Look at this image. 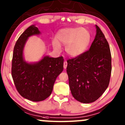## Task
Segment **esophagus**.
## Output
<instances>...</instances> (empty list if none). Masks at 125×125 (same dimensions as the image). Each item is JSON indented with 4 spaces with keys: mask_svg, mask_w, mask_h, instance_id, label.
Here are the masks:
<instances>
[{
    "mask_svg": "<svg viewBox=\"0 0 125 125\" xmlns=\"http://www.w3.org/2000/svg\"><path fill=\"white\" fill-rule=\"evenodd\" d=\"M67 63L66 61H64V63H63V67L64 69H66L67 67Z\"/></svg>",
    "mask_w": 125,
    "mask_h": 125,
    "instance_id": "1",
    "label": "esophagus"
}]
</instances>
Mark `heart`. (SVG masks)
Listing matches in <instances>:
<instances>
[{
  "mask_svg": "<svg viewBox=\"0 0 125 125\" xmlns=\"http://www.w3.org/2000/svg\"><path fill=\"white\" fill-rule=\"evenodd\" d=\"M56 38L53 41V46L58 51L61 50L59 42L65 46V51L72 57L84 53L90 45L92 36L86 29L82 28H64L59 31Z\"/></svg>",
  "mask_w": 125,
  "mask_h": 125,
  "instance_id": "obj_1",
  "label": "heart"
}]
</instances>
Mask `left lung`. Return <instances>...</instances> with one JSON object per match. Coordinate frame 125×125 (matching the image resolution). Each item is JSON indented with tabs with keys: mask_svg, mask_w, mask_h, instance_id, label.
Masks as SVG:
<instances>
[{
	"mask_svg": "<svg viewBox=\"0 0 125 125\" xmlns=\"http://www.w3.org/2000/svg\"><path fill=\"white\" fill-rule=\"evenodd\" d=\"M89 51L67 61L72 94L77 101L89 104L98 99L109 86L111 75L109 45L100 28Z\"/></svg>",
	"mask_w": 125,
	"mask_h": 125,
	"instance_id": "8db88e82",
	"label": "left lung"
}]
</instances>
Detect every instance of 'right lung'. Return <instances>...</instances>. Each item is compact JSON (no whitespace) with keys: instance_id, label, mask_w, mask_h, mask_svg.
Wrapping results in <instances>:
<instances>
[{"instance_id":"obj_1","label":"right lung","mask_w":125,"mask_h":125,"mask_svg":"<svg viewBox=\"0 0 125 125\" xmlns=\"http://www.w3.org/2000/svg\"><path fill=\"white\" fill-rule=\"evenodd\" d=\"M41 32L35 25L23 33L16 43L13 53L12 76L16 89L31 101H42L51 95L57 77L63 70V58L44 56L36 62H28L23 51L28 38Z\"/></svg>"}]
</instances>
